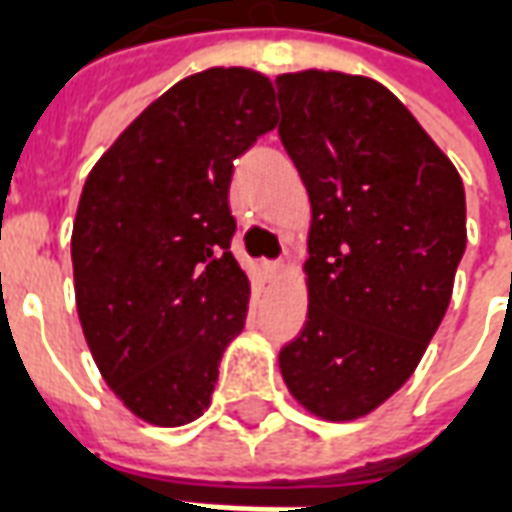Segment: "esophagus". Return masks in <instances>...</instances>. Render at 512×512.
Listing matches in <instances>:
<instances>
[{"mask_svg": "<svg viewBox=\"0 0 512 512\" xmlns=\"http://www.w3.org/2000/svg\"><path fill=\"white\" fill-rule=\"evenodd\" d=\"M268 277H282L285 274V263H266Z\"/></svg>", "mask_w": 512, "mask_h": 512, "instance_id": "1", "label": "esophagus"}]
</instances>
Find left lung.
<instances>
[{"mask_svg": "<svg viewBox=\"0 0 512 512\" xmlns=\"http://www.w3.org/2000/svg\"><path fill=\"white\" fill-rule=\"evenodd\" d=\"M279 136L310 197L307 321L279 351L290 395L326 422L376 411L417 370L466 249L458 169L384 84L277 76Z\"/></svg>", "mask_w": 512, "mask_h": 512, "instance_id": "obj_1", "label": "left lung"}]
</instances>
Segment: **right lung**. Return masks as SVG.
<instances>
[{
  "instance_id": "obj_1",
  "label": "right lung",
  "mask_w": 512,
  "mask_h": 512,
  "mask_svg": "<svg viewBox=\"0 0 512 512\" xmlns=\"http://www.w3.org/2000/svg\"><path fill=\"white\" fill-rule=\"evenodd\" d=\"M271 79L208 68L172 84L84 180L73 290L95 365L134 417L178 428L211 406L249 277L230 252L233 161L277 126Z\"/></svg>"
}]
</instances>
